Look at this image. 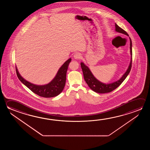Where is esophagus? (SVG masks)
<instances>
[{"label":"esophagus","mask_w":150,"mask_h":150,"mask_svg":"<svg viewBox=\"0 0 150 150\" xmlns=\"http://www.w3.org/2000/svg\"><path fill=\"white\" fill-rule=\"evenodd\" d=\"M81 54L80 53H75L74 55V58L75 59H80L81 58Z\"/></svg>","instance_id":"obj_1"}]
</instances>
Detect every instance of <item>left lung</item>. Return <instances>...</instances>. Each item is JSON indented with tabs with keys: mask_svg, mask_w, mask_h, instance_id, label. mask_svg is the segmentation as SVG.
I'll use <instances>...</instances> for the list:
<instances>
[{
	"mask_svg": "<svg viewBox=\"0 0 150 150\" xmlns=\"http://www.w3.org/2000/svg\"><path fill=\"white\" fill-rule=\"evenodd\" d=\"M115 31L129 36L128 33L125 32L124 30H123L122 28L119 27L116 23H115ZM129 39H130V55H131L130 64L127 71L124 74H123L122 77H121L120 79L116 81L108 83H104L101 81H99L94 76L88 67L84 64L83 62L81 63L84 79L87 84L88 85V86H89V87L92 91L96 92L97 93H110L117 88L118 86H120L123 81H125V79H126L128 74L130 73V70L131 69V65H132V41L130 37H129Z\"/></svg>",
	"mask_w": 150,
	"mask_h": 150,
	"instance_id": "8db88e82",
	"label": "left lung"
}]
</instances>
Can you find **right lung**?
I'll return each mask as SVG.
<instances>
[{
	"instance_id": "1",
	"label": "right lung",
	"mask_w": 150,
	"mask_h": 150,
	"mask_svg": "<svg viewBox=\"0 0 150 150\" xmlns=\"http://www.w3.org/2000/svg\"><path fill=\"white\" fill-rule=\"evenodd\" d=\"M71 58L67 59L59 69L54 79L47 84L38 85L31 83L25 80L20 75L16 67V72L18 77L22 83L27 86L32 92L39 96L45 98H51L59 95L63 90L67 78V73Z\"/></svg>"
}]
</instances>
